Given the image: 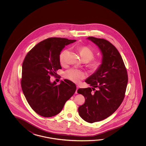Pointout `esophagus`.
Returning a JSON list of instances; mask_svg holds the SVG:
<instances>
[{
    "mask_svg": "<svg viewBox=\"0 0 146 146\" xmlns=\"http://www.w3.org/2000/svg\"><path fill=\"white\" fill-rule=\"evenodd\" d=\"M78 89H79V87L77 86V89H76V92H75V93H76V94H78L77 91Z\"/></svg>",
    "mask_w": 146,
    "mask_h": 146,
    "instance_id": "34e87169",
    "label": "esophagus"
}]
</instances>
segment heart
I'll use <instances>...</instances> for the list:
<instances>
[{
  "label": "heart",
  "instance_id": "b5f03b06",
  "mask_svg": "<svg viewBox=\"0 0 146 146\" xmlns=\"http://www.w3.org/2000/svg\"><path fill=\"white\" fill-rule=\"evenodd\" d=\"M81 58L86 62H88V67L93 72H97L101 68L104 63L102 58L93 59L95 54L92 50L86 46L79 47L78 48ZM68 52V50H63L59 55V62L61 64L66 62V57ZM64 77L75 83H79L81 80L86 77V74L84 72L76 68L69 69L65 72Z\"/></svg>",
  "mask_w": 146,
  "mask_h": 146
}]
</instances>
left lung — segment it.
Segmentation results:
<instances>
[{"instance_id": "8db88e82", "label": "left lung", "mask_w": 146, "mask_h": 146, "mask_svg": "<svg viewBox=\"0 0 146 146\" xmlns=\"http://www.w3.org/2000/svg\"><path fill=\"white\" fill-rule=\"evenodd\" d=\"M88 39L99 47L104 61L101 68L85 81L92 88H80L77 91L85 98V102L78 108L79 115L85 121L92 123L108 117L121 106L127 88L128 74L120 54L112 43L92 36Z\"/></svg>"}]
</instances>
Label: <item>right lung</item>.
Returning <instances> with one entry per match:
<instances>
[{
	"instance_id": "obj_1",
	"label": "right lung",
	"mask_w": 146,
	"mask_h": 146,
	"mask_svg": "<svg viewBox=\"0 0 146 146\" xmlns=\"http://www.w3.org/2000/svg\"><path fill=\"white\" fill-rule=\"evenodd\" d=\"M76 40L50 37L33 47L22 64L21 85L31 108L38 115L50 117L58 114L66 102L74 94L76 86L68 80L59 84L50 83V76H57L62 69L59 57L65 45Z\"/></svg>"
}]
</instances>
